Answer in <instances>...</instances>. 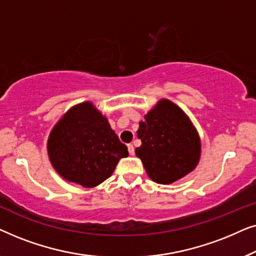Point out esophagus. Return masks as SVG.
<instances>
[{
  "instance_id": "34e87169",
  "label": "esophagus",
  "mask_w": 256,
  "mask_h": 256,
  "mask_svg": "<svg viewBox=\"0 0 256 256\" xmlns=\"http://www.w3.org/2000/svg\"><path fill=\"white\" fill-rule=\"evenodd\" d=\"M127 146H128V152H129V154H130V155H134V154H135L134 146H132V144H128Z\"/></svg>"
}]
</instances>
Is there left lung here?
<instances>
[{
	"mask_svg": "<svg viewBox=\"0 0 256 256\" xmlns=\"http://www.w3.org/2000/svg\"><path fill=\"white\" fill-rule=\"evenodd\" d=\"M135 149L148 176L171 184L194 169L200 157V138L190 118L170 100H160L140 122Z\"/></svg>",
	"mask_w": 256,
	"mask_h": 256,
	"instance_id": "left-lung-1",
	"label": "left lung"
}]
</instances>
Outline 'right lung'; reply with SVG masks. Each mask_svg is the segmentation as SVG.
<instances>
[{"mask_svg": "<svg viewBox=\"0 0 256 256\" xmlns=\"http://www.w3.org/2000/svg\"><path fill=\"white\" fill-rule=\"evenodd\" d=\"M48 152L64 180L84 188L102 183L128 156L107 118L88 101L70 108L58 121L48 136Z\"/></svg>", "mask_w": 256, "mask_h": 256, "instance_id": "right-lung-1", "label": "right lung"}]
</instances>
